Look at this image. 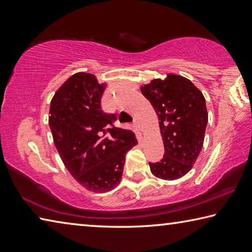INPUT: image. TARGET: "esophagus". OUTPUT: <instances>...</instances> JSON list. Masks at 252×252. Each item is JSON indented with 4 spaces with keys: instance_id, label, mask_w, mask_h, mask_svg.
<instances>
[{
    "instance_id": "1",
    "label": "esophagus",
    "mask_w": 252,
    "mask_h": 252,
    "mask_svg": "<svg viewBox=\"0 0 252 252\" xmlns=\"http://www.w3.org/2000/svg\"><path fill=\"white\" fill-rule=\"evenodd\" d=\"M133 125H134V126H135V129L138 130V131H141V130H142V126H141V125H140V122H139L138 120H134Z\"/></svg>"
}]
</instances>
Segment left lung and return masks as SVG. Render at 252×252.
Masks as SVG:
<instances>
[{
  "instance_id": "1",
  "label": "left lung",
  "mask_w": 252,
  "mask_h": 252,
  "mask_svg": "<svg viewBox=\"0 0 252 252\" xmlns=\"http://www.w3.org/2000/svg\"><path fill=\"white\" fill-rule=\"evenodd\" d=\"M158 118L164 144L159 162H149L151 172L164 180H176L190 171L203 146L208 123L204 96L194 84L180 75L153 80L141 88Z\"/></svg>"
}]
</instances>
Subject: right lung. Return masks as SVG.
<instances>
[{"instance_id": "add662e5", "label": "right lung", "mask_w": 252, "mask_h": 252, "mask_svg": "<svg viewBox=\"0 0 252 252\" xmlns=\"http://www.w3.org/2000/svg\"><path fill=\"white\" fill-rule=\"evenodd\" d=\"M104 90L94 75L76 73L59 89L50 106L49 125L63 163L93 192L120 183L126 152L138 144L131 130L114 126L116 113L102 110Z\"/></svg>"}]
</instances>
